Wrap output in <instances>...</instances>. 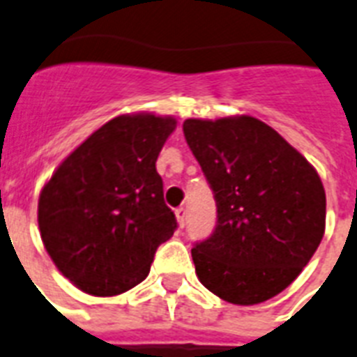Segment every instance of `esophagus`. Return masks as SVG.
I'll return each instance as SVG.
<instances>
[{"label": "esophagus", "instance_id": "esophagus-1", "mask_svg": "<svg viewBox=\"0 0 357 357\" xmlns=\"http://www.w3.org/2000/svg\"><path fill=\"white\" fill-rule=\"evenodd\" d=\"M175 215H176V221H178V227L184 228V225H186V215H188L186 208H182V206L176 208Z\"/></svg>", "mask_w": 357, "mask_h": 357}]
</instances>
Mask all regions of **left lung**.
Wrapping results in <instances>:
<instances>
[{
	"mask_svg": "<svg viewBox=\"0 0 357 357\" xmlns=\"http://www.w3.org/2000/svg\"><path fill=\"white\" fill-rule=\"evenodd\" d=\"M182 130L218 206L213 232L192 249L199 280L239 306L269 301L301 275L324 236L317 171L250 116L186 119Z\"/></svg>",
	"mask_w": 357,
	"mask_h": 357,
	"instance_id": "1",
	"label": "left lung"
}]
</instances>
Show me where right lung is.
<instances>
[{"mask_svg": "<svg viewBox=\"0 0 357 357\" xmlns=\"http://www.w3.org/2000/svg\"><path fill=\"white\" fill-rule=\"evenodd\" d=\"M175 127L173 118L153 114L110 119L59 165L40 193L45 250L84 293L112 296L138 286L156 249L176 230L156 171Z\"/></svg>", "mask_w": 357, "mask_h": 357, "instance_id": "1", "label": "right lung"}]
</instances>
